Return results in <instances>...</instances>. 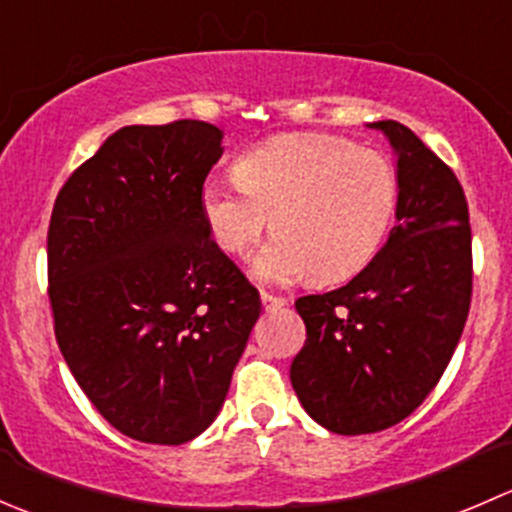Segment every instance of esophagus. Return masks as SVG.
I'll use <instances>...</instances> for the list:
<instances>
[{
  "mask_svg": "<svg viewBox=\"0 0 512 512\" xmlns=\"http://www.w3.org/2000/svg\"><path fill=\"white\" fill-rule=\"evenodd\" d=\"M260 299H262V307H265L267 312H270V309H280L287 304L285 297H277V294H270V292H262Z\"/></svg>",
  "mask_w": 512,
  "mask_h": 512,
  "instance_id": "1",
  "label": "esophagus"
}]
</instances>
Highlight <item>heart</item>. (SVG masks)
Returning a JSON list of instances; mask_svg holds the SVG:
<instances>
[{"label": "heart", "mask_w": 512, "mask_h": 512, "mask_svg": "<svg viewBox=\"0 0 512 512\" xmlns=\"http://www.w3.org/2000/svg\"><path fill=\"white\" fill-rule=\"evenodd\" d=\"M237 180L210 178L200 193L215 245L240 255L270 225L252 255L257 280L292 282L312 272L339 282L369 265L399 208V173L379 151L332 133H287L235 160Z\"/></svg>", "instance_id": "b5f03b06"}]
</instances>
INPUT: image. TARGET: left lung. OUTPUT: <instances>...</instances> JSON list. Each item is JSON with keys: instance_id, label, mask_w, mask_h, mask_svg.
<instances>
[{"instance_id": "1", "label": "left lung", "mask_w": 512, "mask_h": 512, "mask_svg": "<svg viewBox=\"0 0 512 512\" xmlns=\"http://www.w3.org/2000/svg\"><path fill=\"white\" fill-rule=\"evenodd\" d=\"M396 153L399 208L386 245L344 287L294 302L307 342L289 379L319 426L361 436L414 414L458 347L473 289L468 203L411 128L376 121Z\"/></svg>"}]
</instances>
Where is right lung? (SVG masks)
I'll use <instances>...</instances> for the list:
<instances>
[{
	"mask_svg": "<svg viewBox=\"0 0 512 512\" xmlns=\"http://www.w3.org/2000/svg\"><path fill=\"white\" fill-rule=\"evenodd\" d=\"M220 156L213 123L126 126L51 213L56 342L98 414L143 443L178 446L215 421L260 317V294L200 208Z\"/></svg>",
	"mask_w": 512,
	"mask_h": 512,
	"instance_id": "right-lung-1",
	"label": "right lung"
}]
</instances>
